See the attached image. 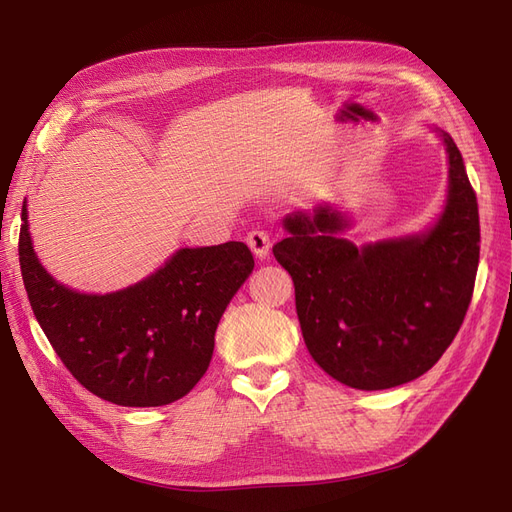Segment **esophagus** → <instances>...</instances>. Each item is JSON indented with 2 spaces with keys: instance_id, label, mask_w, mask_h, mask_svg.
Wrapping results in <instances>:
<instances>
[{
  "instance_id": "obj_1",
  "label": "esophagus",
  "mask_w": 512,
  "mask_h": 512,
  "mask_svg": "<svg viewBox=\"0 0 512 512\" xmlns=\"http://www.w3.org/2000/svg\"><path fill=\"white\" fill-rule=\"evenodd\" d=\"M247 245H250L256 258H265L271 247V232L267 228H252L247 232Z\"/></svg>"
}]
</instances>
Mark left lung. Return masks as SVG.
Segmentation results:
<instances>
[{"instance_id":"left-lung-1","label":"left lung","mask_w":512,"mask_h":512,"mask_svg":"<svg viewBox=\"0 0 512 512\" xmlns=\"http://www.w3.org/2000/svg\"><path fill=\"white\" fill-rule=\"evenodd\" d=\"M448 205L425 237L363 250L339 239L344 220L327 207L286 218L273 256L290 273L305 346L329 376L380 391L423 376L455 339L472 301L480 224L476 192L453 138Z\"/></svg>"}]
</instances>
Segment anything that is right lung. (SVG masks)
<instances>
[{
	"label": "right lung",
	"instance_id": "obj_1",
	"mask_svg": "<svg viewBox=\"0 0 512 512\" xmlns=\"http://www.w3.org/2000/svg\"><path fill=\"white\" fill-rule=\"evenodd\" d=\"M19 262L29 303L53 350L87 391L117 406H166L209 367L226 305L254 269L241 241L179 250L126 290L81 294L42 269L21 213Z\"/></svg>",
	"mask_w": 512,
	"mask_h": 512
}]
</instances>
